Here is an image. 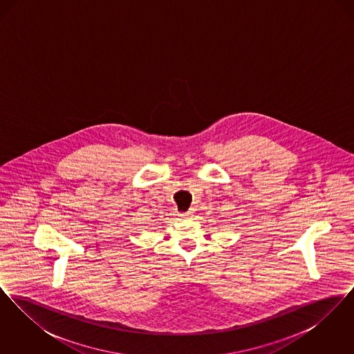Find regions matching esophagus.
Here are the masks:
<instances>
[{"mask_svg":"<svg viewBox=\"0 0 354 354\" xmlns=\"http://www.w3.org/2000/svg\"><path fill=\"white\" fill-rule=\"evenodd\" d=\"M180 216L185 218V219H192L194 212H192V211H188V212H185V214H180Z\"/></svg>","mask_w":354,"mask_h":354,"instance_id":"esophagus-1","label":"esophagus"}]
</instances>
